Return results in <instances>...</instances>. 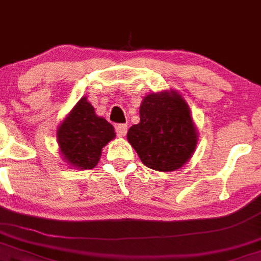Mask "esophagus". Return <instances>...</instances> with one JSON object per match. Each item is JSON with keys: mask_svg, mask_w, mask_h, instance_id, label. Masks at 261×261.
Instances as JSON below:
<instances>
[{"mask_svg": "<svg viewBox=\"0 0 261 261\" xmlns=\"http://www.w3.org/2000/svg\"><path fill=\"white\" fill-rule=\"evenodd\" d=\"M115 130H117L118 136H119V137H124L125 134H127L128 125L127 124H118L117 127H115Z\"/></svg>", "mask_w": 261, "mask_h": 261, "instance_id": "1", "label": "esophagus"}]
</instances>
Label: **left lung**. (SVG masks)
<instances>
[{"mask_svg": "<svg viewBox=\"0 0 261 261\" xmlns=\"http://www.w3.org/2000/svg\"><path fill=\"white\" fill-rule=\"evenodd\" d=\"M139 118L127 139L142 162L160 172L184 167L198 142L197 127L184 96L174 89L150 93L142 100Z\"/></svg>", "mask_w": 261, "mask_h": 261, "instance_id": "1", "label": "left lung"}]
</instances>
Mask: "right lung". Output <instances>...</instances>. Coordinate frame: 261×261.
I'll list each match as a JSON object with an SVG mask.
<instances>
[{"instance_id": "1", "label": "right lung", "mask_w": 261, "mask_h": 261, "mask_svg": "<svg viewBox=\"0 0 261 261\" xmlns=\"http://www.w3.org/2000/svg\"><path fill=\"white\" fill-rule=\"evenodd\" d=\"M115 138L114 127L82 96L56 130L64 162L77 170H91L100 161L101 150Z\"/></svg>"}]
</instances>
